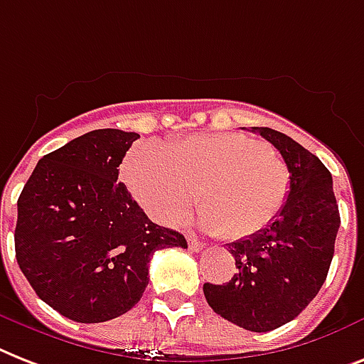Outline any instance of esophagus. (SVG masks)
I'll list each match as a JSON object with an SVG mask.
<instances>
[{"label":"esophagus","instance_id":"1","mask_svg":"<svg viewBox=\"0 0 364 364\" xmlns=\"http://www.w3.org/2000/svg\"><path fill=\"white\" fill-rule=\"evenodd\" d=\"M188 249L192 252H200V250H203V243H200L196 237H188Z\"/></svg>","mask_w":364,"mask_h":364}]
</instances>
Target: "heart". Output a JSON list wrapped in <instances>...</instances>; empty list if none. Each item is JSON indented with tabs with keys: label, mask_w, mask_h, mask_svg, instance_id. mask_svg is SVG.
Instances as JSON below:
<instances>
[{
	"label": "heart",
	"mask_w": 364,
	"mask_h": 364,
	"mask_svg": "<svg viewBox=\"0 0 364 364\" xmlns=\"http://www.w3.org/2000/svg\"><path fill=\"white\" fill-rule=\"evenodd\" d=\"M125 181L140 205L162 224L187 217L198 191L200 223L224 239L264 230L288 200L291 173L264 141L237 132L192 134L156 147L136 146Z\"/></svg>",
	"instance_id": "b5f03b06"
}]
</instances>
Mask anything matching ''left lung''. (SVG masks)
<instances>
[{
	"mask_svg": "<svg viewBox=\"0 0 364 364\" xmlns=\"http://www.w3.org/2000/svg\"><path fill=\"white\" fill-rule=\"evenodd\" d=\"M280 151L291 185L280 213L258 233L228 243L237 273L226 284H203L218 316L254 333L284 326L323 286L335 254L341 215L323 162L289 136L252 127Z\"/></svg>",
	"mask_w": 364,
	"mask_h": 364,
	"instance_id": "left-lung-1",
	"label": "left lung"
}]
</instances>
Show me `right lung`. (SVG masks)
Here are the masks:
<instances>
[{
    "label": "right lung",
    "mask_w": 364,
    "mask_h": 364,
    "mask_svg": "<svg viewBox=\"0 0 364 364\" xmlns=\"http://www.w3.org/2000/svg\"><path fill=\"white\" fill-rule=\"evenodd\" d=\"M138 138L119 129L78 136L37 162L18 198L16 262L35 294L78 323L129 312L149 282L153 252L187 249L117 183Z\"/></svg>",
    "instance_id": "obj_1"
}]
</instances>
